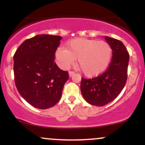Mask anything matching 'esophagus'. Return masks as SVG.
<instances>
[{
    "label": "esophagus",
    "mask_w": 145,
    "mask_h": 145,
    "mask_svg": "<svg viewBox=\"0 0 145 145\" xmlns=\"http://www.w3.org/2000/svg\"><path fill=\"white\" fill-rule=\"evenodd\" d=\"M75 74V72L74 71H70L69 72V77H71V76H73V75H74Z\"/></svg>",
    "instance_id": "obj_1"
}]
</instances>
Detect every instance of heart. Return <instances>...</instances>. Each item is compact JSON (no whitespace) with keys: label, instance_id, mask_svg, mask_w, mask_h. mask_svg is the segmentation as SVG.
<instances>
[{"label":"heart","instance_id":"obj_1","mask_svg":"<svg viewBox=\"0 0 145 145\" xmlns=\"http://www.w3.org/2000/svg\"><path fill=\"white\" fill-rule=\"evenodd\" d=\"M112 53V47L105 41L76 39L67 43V49L58 48L55 59L63 69L70 67L78 59V65L83 74L87 77H95L107 69Z\"/></svg>","mask_w":145,"mask_h":145}]
</instances>
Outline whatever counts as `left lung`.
Instances as JSON below:
<instances>
[{
  "mask_svg": "<svg viewBox=\"0 0 145 145\" xmlns=\"http://www.w3.org/2000/svg\"><path fill=\"white\" fill-rule=\"evenodd\" d=\"M111 46L112 56L104 73L91 79L82 78L80 89L85 100L91 105L102 106L117 97L127 78L129 54L124 44L114 38L105 37Z\"/></svg>",
  "mask_w": 145,
  "mask_h": 145,
  "instance_id": "8db88e82",
  "label": "left lung"
}]
</instances>
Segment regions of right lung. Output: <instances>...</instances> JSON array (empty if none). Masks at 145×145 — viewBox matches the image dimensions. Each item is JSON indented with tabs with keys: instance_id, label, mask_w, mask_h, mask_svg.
<instances>
[{
	"instance_id": "add662e5",
	"label": "right lung",
	"mask_w": 145,
	"mask_h": 145,
	"mask_svg": "<svg viewBox=\"0 0 145 145\" xmlns=\"http://www.w3.org/2000/svg\"><path fill=\"white\" fill-rule=\"evenodd\" d=\"M62 37L38 35L25 40L14 56L15 84L22 97L34 107L46 109L60 100L68 71L54 63Z\"/></svg>"
}]
</instances>
